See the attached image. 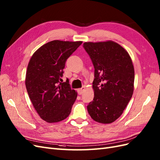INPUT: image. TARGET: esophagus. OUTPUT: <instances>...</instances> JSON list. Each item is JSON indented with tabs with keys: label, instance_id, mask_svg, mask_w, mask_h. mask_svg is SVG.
<instances>
[{
	"label": "esophagus",
	"instance_id": "esophagus-1",
	"mask_svg": "<svg viewBox=\"0 0 160 160\" xmlns=\"http://www.w3.org/2000/svg\"><path fill=\"white\" fill-rule=\"evenodd\" d=\"M85 88V86H83L81 88L79 89L78 91H77V92H78V94H79V95H81L82 93H83V92H84Z\"/></svg>",
	"mask_w": 160,
	"mask_h": 160
}]
</instances>
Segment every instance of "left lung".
Returning a JSON list of instances; mask_svg holds the SVG:
<instances>
[{
  "label": "left lung",
  "mask_w": 160,
  "mask_h": 160,
  "mask_svg": "<svg viewBox=\"0 0 160 160\" xmlns=\"http://www.w3.org/2000/svg\"><path fill=\"white\" fill-rule=\"evenodd\" d=\"M83 47L95 68L93 100L88 105L91 118L101 123L118 119L132 98L134 67L128 51L112 41L85 42Z\"/></svg>",
  "instance_id": "1"
}]
</instances>
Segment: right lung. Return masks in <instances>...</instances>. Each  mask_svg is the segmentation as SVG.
<instances>
[{"label":"right lung","instance_id":"1","mask_svg":"<svg viewBox=\"0 0 160 160\" xmlns=\"http://www.w3.org/2000/svg\"><path fill=\"white\" fill-rule=\"evenodd\" d=\"M82 41L55 40L34 52L28 64L25 85L34 108L47 123H57L69 115L77 93L69 79L61 77L67 59Z\"/></svg>","mask_w":160,"mask_h":160}]
</instances>
